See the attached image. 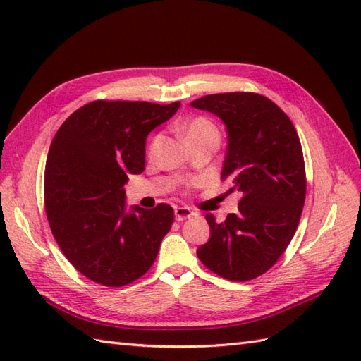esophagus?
I'll list each match as a JSON object with an SVG mask.
<instances>
[{
  "mask_svg": "<svg viewBox=\"0 0 361 361\" xmlns=\"http://www.w3.org/2000/svg\"><path fill=\"white\" fill-rule=\"evenodd\" d=\"M194 212L190 208H186V206H178V208H175V220L176 221H183L189 217H192Z\"/></svg>",
  "mask_w": 361,
  "mask_h": 361,
  "instance_id": "esophagus-1",
  "label": "esophagus"
}]
</instances>
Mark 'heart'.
I'll list each match as a JSON object with an SVG mask.
<instances>
[{"instance_id":"heart-1","label":"heart","mask_w":361,"mask_h":361,"mask_svg":"<svg viewBox=\"0 0 361 361\" xmlns=\"http://www.w3.org/2000/svg\"><path fill=\"white\" fill-rule=\"evenodd\" d=\"M208 132H217L216 127L212 126V122L204 118H197L194 121H190L188 127H186V137H192L202 133H208ZM157 142V140H155Z\"/></svg>"}]
</instances>
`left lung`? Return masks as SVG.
<instances>
[{
	"label": "left lung",
	"instance_id": "8db88e82",
	"mask_svg": "<svg viewBox=\"0 0 361 361\" xmlns=\"http://www.w3.org/2000/svg\"><path fill=\"white\" fill-rule=\"evenodd\" d=\"M221 119L228 145L221 178L243 194L239 212L217 224L197 256L221 278L264 274L293 239L305 200V167L296 128L278 105L255 93L208 94L190 102Z\"/></svg>",
	"mask_w": 361,
	"mask_h": 361
}]
</instances>
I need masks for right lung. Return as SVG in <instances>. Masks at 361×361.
I'll return each instance as SVG.
<instances>
[{
    "label": "right lung",
    "mask_w": 361,
    "mask_h": 361,
    "mask_svg": "<svg viewBox=\"0 0 361 361\" xmlns=\"http://www.w3.org/2000/svg\"><path fill=\"white\" fill-rule=\"evenodd\" d=\"M180 105L90 102L54 136L44 167L46 216L60 250L88 279L122 287L155 262L173 209L166 203L127 208L124 185L144 171L149 133Z\"/></svg>",
    "instance_id": "obj_1"
}]
</instances>
